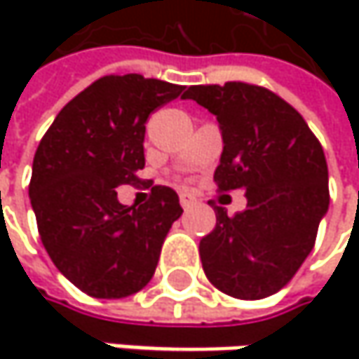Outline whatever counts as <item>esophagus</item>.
Returning <instances> with one entry per match:
<instances>
[{
    "label": "esophagus",
    "mask_w": 359,
    "mask_h": 359,
    "mask_svg": "<svg viewBox=\"0 0 359 359\" xmlns=\"http://www.w3.org/2000/svg\"><path fill=\"white\" fill-rule=\"evenodd\" d=\"M179 199H180V205H182L184 210H189V208H191V205L195 203V197H191L189 193H180Z\"/></svg>",
    "instance_id": "esophagus-1"
}]
</instances>
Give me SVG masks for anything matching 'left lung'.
Here are the masks:
<instances>
[{"label": "left lung", "mask_w": 359, "mask_h": 359, "mask_svg": "<svg viewBox=\"0 0 359 359\" xmlns=\"http://www.w3.org/2000/svg\"><path fill=\"white\" fill-rule=\"evenodd\" d=\"M182 100L210 109L220 124L218 191L248 195V208L235 216L212 203L216 226L199 241L203 272L237 299L274 295L314 250L328 210L323 145L297 109L259 85H191Z\"/></svg>", "instance_id": "left-lung-1"}]
</instances>
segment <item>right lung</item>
Instances as JSON below:
<instances>
[{
  "label": "right lung",
  "instance_id": "right-lung-1",
  "mask_svg": "<svg viewBox=\"0 0 359 359\" xmlns=\"http://www.w3.org/2000/svg\"><path fill=\"white\" fill-rule=\"evenodd\" d=\"M180 91L141 74L102 76L62 108L36 147L29 195L41 243L91 297L141 291L182 214L177 191L164 184L151 187L141 205H122L116 193L141 180L145 122Z\"/></svg>",
  "mask_w": 359,
  "mask_h": 359
}]
</instances>
